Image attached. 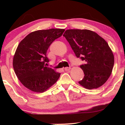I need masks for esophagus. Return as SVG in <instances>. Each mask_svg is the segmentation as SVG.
<instances>
[{
  "instance_id": "esophagus-1",
  "label": "esophagus",
  "mask_w": 125,
  "mask_h": 125,
  "mask_svg": "<svg viewBox=\"0 0 125 125\" xmlns=\"http://www.w3.org/2000/svg\"><path fill=\"white\" fill-rule=\"evenodd\" d=\"M70 69H71V67H66L64 68V71H69Z\"/></svg>"
}]
</instances>
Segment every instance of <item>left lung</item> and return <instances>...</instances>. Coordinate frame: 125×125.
<instances>
[{"label":"left lung","instance_id":"1","mask_svg":"<svg viewBox=\"0 0 125 125\" xmlns=\"http://www.w3.org/2000/svg\"><path fill=\"white\" fill-rule=\"evenodd\" d=\"M63 36L76 56L84 62L80 66L84 75L79 84L87 89L103 85L114 65V56L106 42L96 33L87 29H69Z\"/></svg>","mask_w":125,"mask_h":125}]
</instances>
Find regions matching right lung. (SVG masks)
Here are the masks:
<instances>
[{
    "mask_svg": "<svg viewBox=\"0 0 125 125\" xmlns=\"http://www.w3.org/2000/svg\"><path fill=\"white\" fill-rule=\"evenodd\" d=\"M64 29H50L33 31L19 44L13 61L14 71L21 82L35 92L42 93L55 83L61 73L46 63L49 47L61 36Z\"/></svg>",
    "mask_w": 125,
    "mask_h": 125,
    "instance_id": "add662e5",
    "label": "right lung"
}]
</instances>
